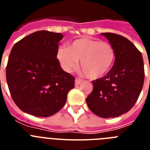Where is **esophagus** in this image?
<instances>
[{
    "instance_id": "1",
    "label": "esophagus",
    "mask_w": 150,
    "mask_h": 150,
    "mask_svg": "<svg viewBox=\"0 0 150 150\" xmlns=\"http://www.w3.org/2000/svg\"><path fill=\"white\" fill-rule=\"evenodd\" d=\"M83 82V79H79V78H76V79H75V85L76 86H77V85H79L80 83Z\"/></svg>"
}]
</instances>
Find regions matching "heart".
<instances>
[{"label": "heart", "mask_w": 150, "mask_h": 150, "mask_svg": "<svg viewBox=\"0 0 150 150\" xmlns=\"http://www.w3.org/2000/svg\"><path fill=\"white\" fill-rule=\"evenodd\" d=\"M57 59L62 68L71 71L78 65L91 79H98L110 71L116 59L112 45L100 40L82 38L71 42L69 48L60 46L56 52Z\"/></svg>", "instance_id": "1"}]
</instances>
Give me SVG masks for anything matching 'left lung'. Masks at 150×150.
I'll return each mask as SVG.
<instances>
[{
    "instance_id": "1",
    "label": "left lung",
    "mask_w": 150,
    "mask_h": 150,
    "mask_svg": "<svg viewBox=\"0 0 150 150\" xmlns=\"http://www.w3.org/2000/svg\"><path fill=\"white\" fill-rule=\"evenodd\" d=\"M114 48V64L107 75L92 81L93 90L87 97L88 107L102 118L118 117L134 105L144 82L141 52L133 43L119 34L101 33Z\"/></svg>"
}]
</instances>
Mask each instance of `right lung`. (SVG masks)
Returning a JSON list of instances; mask_svg holds the SVG:
<instances>
[{"instance_id": "add662e5", "label": "right lung", "mask_w": 150, "mask_h": 150, "mask_svg": "<svg viewBox=\"0 0 150 150\" xmlns=\"http://www.w3.org/2000/svg\"><path fill=\"white\" fill-rule=\"evenodd\" d=\"M60 33L40 30L17 42L6 69L12 98L23 112L47 117L59 112L74 87L75 77L63 71L57 59Z\"/></svg>"}]
</instances>
